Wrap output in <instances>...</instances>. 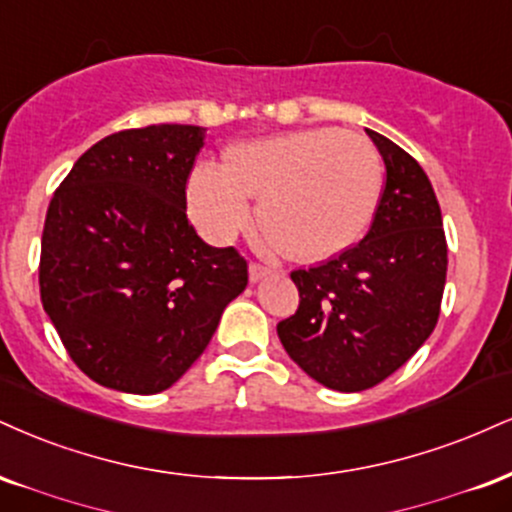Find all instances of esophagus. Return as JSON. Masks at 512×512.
<instances>
[{"label":"esophagus","mask_w":512,"mask_h":512,"mask_svg":"<svg viewBox=\"0 0 512 512\" xmlns=\"http://www.w3.org/2000/svg\"><path fill=\"white\" fill-rule=\"evenodd\" d=\"M267 274H272V267H264V264H257V262H252L248 267L250 283H260Z\"/></svg>","instance_id":"1"}]
</instances>
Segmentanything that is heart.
Listing matches in <instances>:
<instances>
[{"instance_id": "1", "label": "heart", "mask_w": 512, "mask_h": 512, "mask_svg": "<svg viewBox=\"0 0 512 512\" xmlns=\"http://www.w3.org/2000/svg\"><path fill=\"white\" fill-rule=\"evenodd\" d=\"M260 224L295 257L346 250L377 212L381 159L367 138L338 128H305L238 143L226 164L200 162L188 178V209L209 243L226 245Z\"/></svg>"}]
</instances>
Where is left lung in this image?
<instances>
[{"mask_svg": "<svg viewBox=\"0 0 512 512\" xmlns=\"http://www.w3.org/2000/svg\"><path fill=\"white\" fill-rule=\"evenodd\" d=\"M386 186L367 236L317 267L291 274L298 312L276 326L307 377L355 393L403 367L432 336L446 286L441 207L420 164L369 131Z\"/></svg>", "mask_w": 512, "mask_h": 512, "instance_id": "obj_1", "label": "left lung"}]
</instances>
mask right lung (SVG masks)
I'll list each match as a JSON object with an SVG mask.
<instances>
[{
    "label": "right lung",
    "instance_id": "1",
    "mask_svg": "<svg viewBox=\"0 0 512 512\" xmlns=\"http://www.w3.org/2000/svg\"><path fill=\"white\" fill-rule=\"evenodd\" d=\"M205 131L162 123L107 135L49 202L42 307L71 360L107 389L174 386L248 286L243 257L207 245L186 217Z\"/></svg>",
    "mask_w": 512,
    "mask_h": 512
}]
</instances>
